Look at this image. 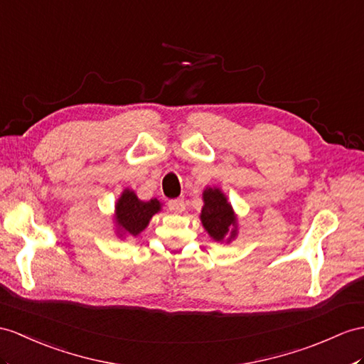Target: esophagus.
Wrapping results in <instances>:
<instances>
[{
    "mask_svg": "<svg viewBox=\"0 0 364 364\" xmlns=\"http://www.w3.org/2000/svg\"><path fill=\"white\" fill-rule=\"evenodd\" d=\"M168 208H170L173 213H182L185 208V203L182 199H173L168 202Z\"/></svg>",
    "mask_w": 364,
    "mask_h": 364,
    "instance_id": "obj_1",
    "label": "esophagus"
}]
</instances>
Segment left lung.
Segmentation results:
<instances>
[{
    "instance_id": "1",
    "label": "left lung",
    "mask_w": 364,
    "mask_h": 364,
    "mask_svg": "<svg viewBox=\"0 0 364 364\" xmlns=\"http://www.w3.org/2000/svg\"><path fill=\"white\" fill-rule=\"evenodd\" d=\"M200 223L218 242H232L237 235V219L227 196L219 188L203 190Z\"/></svg>"
}]
</instances>
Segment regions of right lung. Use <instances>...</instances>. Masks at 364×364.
I'll return each instance as SVG.
<instances>
[{"label": "right lung", "instance_id": "1", "mask_svg": "<svg viewBox=\"0 0 364 364\" xmlns=\"http://www.w3.org/2000/svg\"><path fill=\"white\" fill-rule=\"evenodd\" d=\"M161 208L162 203L157 199L144 202L136 196L132 190H123L117 203H115L114 219L115 225H117V235L137 236L148 227L149 220L156 213L161 211Z\"/></svg>", "mask_w": 364, "mask_h": 364}]
</instances>
